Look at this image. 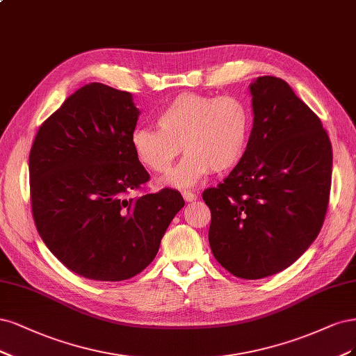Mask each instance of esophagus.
Returning <instances> with one entry per match:
<instances>
[{
    "instance_id": "esophagus-1",
    "label": "esophagus",
    "mask_w": 356,
    "mask_h": 356,
    "mask_svg": "<svg viewBox=\"0 0 356 356\" xmlns=\"http://www.w3.org/2000/svg\"><path fill=\"white\" fill-rule=\"evenodd\" d=\"M181 197H183V200L188 201V202L195 201V200L198 198L197 195H195V193H193V192H191V191H183V192H181Z\"/></svg>"
}]
</instances>
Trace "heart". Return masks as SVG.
Returning a JSON list of instances; mask_svg holds the SVG:
<instances>
[{"mask_svg":"<svg viewBox=\"0 0 356 356\" xmlns=\"http://www.w3.org/2000/svg\"><path fill=\"white\" fill-rule=\"evenodd\" d=\"M156 127H139L131 134L137 161L152 173H167L179 154L180 164L167 176L171 186H192L211 171L234 168L247 149L251 112L235 96L181 93L156 113Z\"/></svg>","mask_w":356,"mask_h":356,"instance_id":"b5f03b06","label":"heart"}]
</instances>
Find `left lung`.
Segmentation results:
<instances>
[{
    "mask_svg": "<svg viewBox=\"0 0 356 356\" xmlns=\"http://www.w3.org/2000/svg\"><path fill=\"white\" fill-rule=\"evenodd\" d=\"M250 91L254 122L244 156L202 200L216 260L236 278L260 280L293 265L318 236L332 149L316 113L284 79L259 76Z\"/></svg>",
    "mask_w": 356,
    "mask_h": 356,
    "instance_id": "1",
    "label": "left lung"
}]
</instances>
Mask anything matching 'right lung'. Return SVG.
Returning a JSON list of instances; mask_svg holds the SVG:
<instances>
[{"mask_svg":"<svg viewBox=\"0 0 356 356\" xmlns=\"http://www.w3.org/2000/svg\"><path fill=\"white\" fill-rule=\"evenodd\" d=\"M139 113L129 91L91 83L41 124L32 143L33 222L79 277L115 282L140 273L185 205L168 188L130 197L151 179L131 147Z\"/></svg>","mask_w":356,"mask_h":356,"instance_id":"right-lung-1","label":"right lung"}]
</instances>
